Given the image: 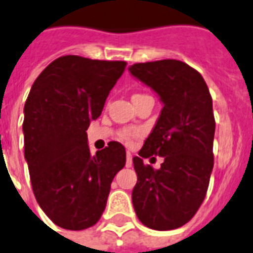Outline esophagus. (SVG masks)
Instances as JSON below:
<instances>
[{
	"label": "esophagus",
	"instance_id": "esophagus-1",
	"mask_svg": "<svg viewBox=\"0 0 253 253\" xmlns=\"http://www.w3.org/2000/svg\"><path fill=\"white\" fill-rule=\"evenodd\" d=\"M132 166V155L131 153L126 154V168H131Z\"/></svg>",
	"mask_w": 253,
	"mask_h": 253
}]
</instances>
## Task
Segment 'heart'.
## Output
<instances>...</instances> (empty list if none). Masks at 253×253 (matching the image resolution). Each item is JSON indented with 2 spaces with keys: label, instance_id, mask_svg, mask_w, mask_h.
Instances as JSON below:
<instances>
[{
  "label": "heart",
  "instance_id": "heart-1",
  "mask_svg": "<svg viewBox=\"0 0 253 253\" xmlns=\"http://www.w3.org/2000/svg\"><path fill=\"white\" fill-rule=\"evenodd\" d=\"M141 130L139 128H126L122 131V139L126 141L127 143H132V141L141 135Z\"/></svg>",
  "mask_w": 253,
  "mask_h": 253
}]
</instances>
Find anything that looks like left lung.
Returning a JSON list of instances; mask_svg holds the SVG:
<instances>
[{
  "mask_svg": "<svg viewBox=\"0 0 253 253\" xmlns=\"http://www.w3.org/2000/svg\"><path fill=\"white\" fill-rule=\"evenodd\" d=\"M128 71L164 104L139 157L132 158L138 175L132 205L147 228L175 229L196 214L207 196L216 128L212 96L200 72L179 60L138 63ZM150 155L164 157L160 169L143 164Z\"/></svg>",
  "mask_w": 253,
  "mask_h": 253,
  "instance_id": "1",
  "label": "left lung"
}]
</instances>
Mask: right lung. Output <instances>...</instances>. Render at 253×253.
<instances>
[{
  "label": "right lung",
  "instance_id": "obj_1",
  "mask_svg": "<svg viewBox=\"0 0 253 253\" xmlns=\"http://www.w3.org/2000/svg\"><path fill=\"white\" fill-rule=\"evenodd\" d=\"M126 61L61 56L32 85L24 107V149L37 203L57 226L95 225L115 174L126 165L119 142L91 155L87 128L100 117Z\"/></svg>",
  "mask_w": 253,
  "mask_h": 253
}]
</instances>
